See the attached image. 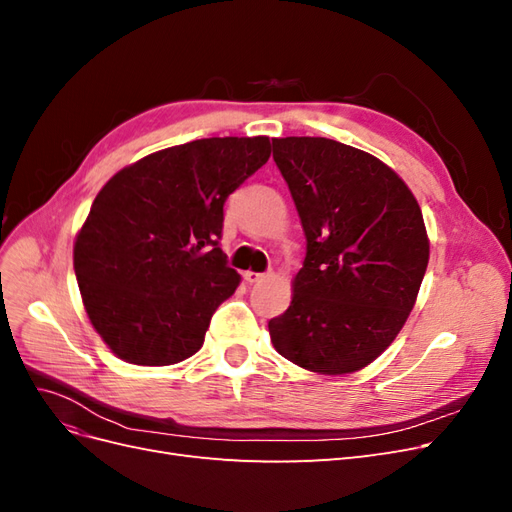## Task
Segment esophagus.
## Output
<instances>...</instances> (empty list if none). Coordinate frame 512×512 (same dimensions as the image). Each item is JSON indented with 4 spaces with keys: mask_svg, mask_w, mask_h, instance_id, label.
I'll return each instance as SVG.
<instances>
[{
    "mask_svg": "<svg viewBox=\"0 0 512 512\" xmlns=\"http://www.w3.org/2000/svg\"><path fill=\"white\" fill-rule=\"evenodd\" d=\"M243 277H245V282H250V284H256V282H260L262 277H267V273H256V271H245L243 273Z\"/></svg>",
    "mask_w": 512,
    "mask_h": 512,
    "instance_id": "obj_1",
    "label": "esophagus"
}]
</instances>
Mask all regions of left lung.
<instances>
[{
  "mask_svg": "<svg viewBox=\"0 0 512 512\" xmlns=\"http://www.w3.org/2000/svg\"><path fill=\"white\" fill-rule=\"evenodd\" d=\"M307 252L290 307L269 320L275 350L318 374H350L391 346L429 260L421 207L395 170L316 136L273 138Z\"/></svg>",
  "mask_w": 512,
  "mask_h": 512,
  "instance_id": "1",
  "label": "left lung"
}]
</instances>
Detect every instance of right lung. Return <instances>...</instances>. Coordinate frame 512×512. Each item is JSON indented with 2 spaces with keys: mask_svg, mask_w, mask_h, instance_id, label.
<instances>
[{
  "mask_svg": "<svg viewBox=\"0 0 512 512\" xmlns=\"http://www.w3.org/2000/svg\"><path fill=\"white\" fill-rule=\"evenodd\" d=\"M271 143L200 138L119 170L74 243L87 316L119 359L173 365L205 342L241 275L220 250L224 203L267 164Z\"/></svg>",
  "mask_w": 512,
  "mask_h": 512,
  "instance_id": "right-lung-1",
  "label": "right lung"
}]
</instances>
